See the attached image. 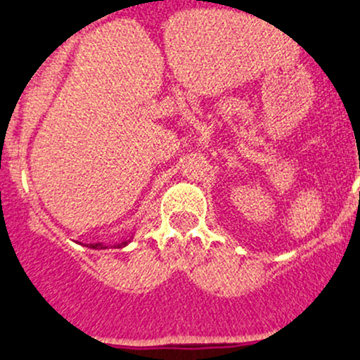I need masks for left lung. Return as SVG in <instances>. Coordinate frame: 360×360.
<instances>
[{"label":"left lung","mask_w":360,"mask_h":360,"mask_svg":"<svg viewBox=\"0 0 360 360\" xmlns=\"http://www.w3.org/2000/svg\"><path fill=\"white\" fill-rule=\"evenodd\" d=\"M359 195H360V193H359Z\"/></svg>","instance_id":"obj_1"}]
</instances>
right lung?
<instances>
[{
    "label": "right lung",
    "instance_id": "add662e5",
    "mask_svg": "<svg viewBox=\"0 0 360 360\" xmlns=\"http://www.w3.org/2000/svg\"><path fill=\"white\" fill-rule=\"evenodd\" d=\"M131 240H133V234H131V238H129V240L122 241V243H115V245H113L112 248H120V247H126V245L129 243ZM90 248H94V250H103V248H108V247H106V245H103V243H92V245H90Z\"/></svg>",
    "mask_w": 360,
    "mask_h": 360
}]
</instances>
